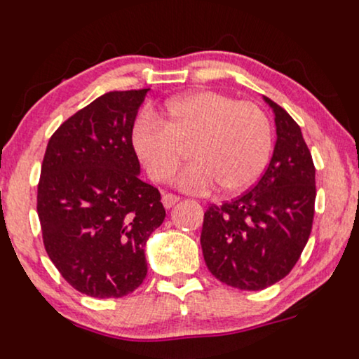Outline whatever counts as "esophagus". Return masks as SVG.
Segmentation results:
<instances>
[{
  "label": "esophagus",
  "mask_w": 359,
  "mask_h": 359,
  "mask_svg": "<svg viewBox=\"0 0 359 359\" xmlns=\"http://www.w3.org/2000/svg\"><path fill=\"white\" fill-rule=\"evenodd\" d=\"M161 201H163L164 208H171L172 205H176V203H178V201H180V196H176V195H171V193H164L163 198H161Z\"/></svg>",
  "instance_id": "1"
}]
</instances>
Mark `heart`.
Here are the masks:
<instances>
[{"instance_id":"heart-1","label":"heart","mask_w":359,"mask_h":359,"mask_svg":"<svg viewBox=\"0 0 359 359\" xmlns=\"http://www.w3.org/2000/svg\"><path fill=\"white\" fill-rule=\"evenodd\" d=\"M139 161L154 181H166L189 146L193 159L175 178L180 188L206 191L218 183L223 193L245 191L260 178L272 149L269 117L252 102H237L213 90L175 97L164 119L142 112L133 129Z\"/></svg>"}]
</instances>
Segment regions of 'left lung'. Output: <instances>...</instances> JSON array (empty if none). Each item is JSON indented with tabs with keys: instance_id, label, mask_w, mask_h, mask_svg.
Wrapping results in <instances>:
<instances>
[{
	"instance_id": "1",
	"label": "left lung",
	"mask_w": 359,
	"mask_h": 359,
	"mask_svg": "<svg viewBox=\"0 0 359 359\" xmlns=\"http://www.w3.org/2000/svg\"><path fill=\"white\" fill-rule=\"evenodd\" d=\"M262 99L276 122L271 163L250 191L206 210L200 238L208 271L240 290H262L284 279L314 218L316 170L301 128L280 105Z\"/></svg>"
}]
</instances>
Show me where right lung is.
Segmentation results:
<instances>
[{"instance_id": "obj_1", "label": "right lung", "mask_w": 359, "mask_h": 359, "mask_svg": "<svg viewBox=\"0 0 359 359\" xmlns=\"http://www.w3.org/2000/svg\"><path fill=\"white\" fill-rule=\"evenodd\" d=\"M149 90L97 97L55 130L45 151L36 196L45 250L90 297L128 296L142 284L146 242L166 217L158 188L139 178L133 147Z\"/></svg>"}]
</instances>
